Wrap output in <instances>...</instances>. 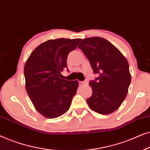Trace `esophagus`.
Here are the masks:
<instances>
[{
  "label": "esophagus",
  "mask_w": 150,
  "mask_h": 150,
  "mask_svg": "<svg viewBox=\"0 0 150 150\" xmlns=\"http://www.w3.org/2000/svg\"><path fill=\"white\" fill-rule=\"evenodd\" d=\"M87 81H80V84L81 85H85V84H87Z\"/></svg>",
  "instance_id": "obj_1"
}]
</instances>
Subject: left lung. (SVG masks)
Listing matches in <instances>:
<instances>
[{
  "mask_svg": "<svg viewBox=\"0 0 150 150\" xmlns=\"http://www.w3.org/2000/svg\"><path fill=\"white\" fill-rule=\"evenodd\" d=\"M78 48L81 49L98 76L89 81L93 92L88 105L100 114L107 115L120 107L128 93L131 82L128 61L122 52L105 39L85 38Z\"/></svg>",
  "mask_w": 150,
  "mask_h": 150,
  "instance_id": "1",
  "label": "left lung"
}]
</instances>
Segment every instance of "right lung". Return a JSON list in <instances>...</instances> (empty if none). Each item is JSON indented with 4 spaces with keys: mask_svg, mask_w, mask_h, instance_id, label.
<instances>
[{
    "mask_svg": "<svg viewBox=\"0 0 150 150\" xmlns=\"http://www.w3.org/2000/svg\"><path fill=\"white\" fill-rule=\"evenodd\" d=\"M81 40L59 38L46 41L33 51L24 65L28 95L37 110L47 118L65 113L76 93L78 81L59 76L67 68L68 54L77 48Z\"/></svg>",
    "mask_w": 150,
    "mask_h": 150,
    "instance_id": "obj_1",
    "label": "right lung"
}]
</instances>
